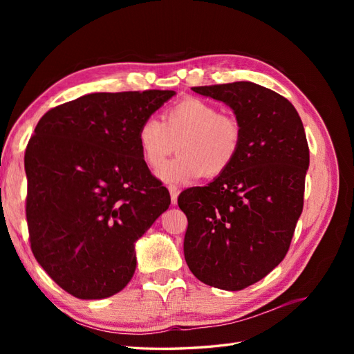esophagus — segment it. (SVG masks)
<instances>
[{"mask_svg":"<svg viewBox=\"0 0 354 354\" xmlns=\"http://www.w3.org/2000/svg\"><path fill=\"white\" fill-rule=\"evenodd\" d=\"M168 190H169V195H171V202H173L176 205L177 198H178V189L174 185H168Z\"/></svg>","mask_w":354,"mask_h":354,"instance_id":"esophagus-1","label":"esophagus"}]
</instances>
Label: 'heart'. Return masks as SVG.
<instances>
[{"label":"heart","instance_id":"b5f03b06","mask_svg":"<svg viewBox=\"0 0 354 354\" xmlns=\"http://www.w3.org/2000/svg\"><path fill=\"white\" fill-rule=\"evenodd\" d=\"M137 142L149 168L160 169L171 153H180L159 173L164 181L186 183L201 176L217 177L233 165L242 130L236 118L218 113L216 106L196 97L174 103L162 121L146 118L137 130Z\"/></svg>","mask_w":354,"mask_h":354}]
</instances>
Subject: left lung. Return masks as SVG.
<instances>
[{
  "label": "left lung",
  "instance_id": "left-lung-1",
  "mask_svg": "<svg viewBox=\"0 0 354 354\" xmlns=\"http://www.w3.org/2000/svg\"><path fill=\"white\" fill-rule=\"evenodd\" d=\"M192 90L229 106L242 145L226 173L180 194L185 259L201 282L241 291L269 274L291 245L310 162L304 127L291 102L259 84Z\"/></svg>",
  "mask_w": 354,
  "mask_h": 354
}]
</instances>
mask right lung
Returning <instances> with one entry per match:
<instances>
[{"label":"right lung","instance_id":"1","mask_svg":"<svg viewBox=\"0 0 354 354\" xmlns=\"http://www.w3.org/2000/svg\"><path fill=\"white\" fill-rule=\"evenodd\" d=\"M174 94L91 93L50 109L35 127L25 153L30 250L73 297L124 289L136 270V242L169 207L137 130Z\"/></svg>","mask_w":354,"mask_h":354}]
</instances>
